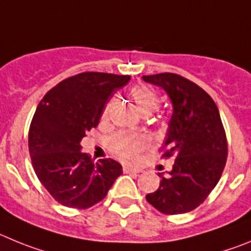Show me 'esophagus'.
<instances>
[{"label": "esophagus", "instance_id": "1", "mask_svg": "<svg viewBox=\"0 0 251 251\" xmlns=\"http://www.w3.org/2000/svg\"><path fill=\"white\" fill-rule=\"evenodd\" d=\"M123 171L125 174H139V173H141L142 170H140V169H135V168H130V166H124L123 168Z\"/></svg>", "mask_w": 251, "mask_h": 251}]
</instances>
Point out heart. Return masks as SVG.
Wrapping results in <instances>:
<instances>
[{
    "label": "heart",
    "instance_id": "1",
    "mask_svg": "<svg viewBox=\"0 0 251 251\" xmlns=\"http://www.w3.org/2000/svg\"><path fill=\"white\" fill-rule=\"evenodd\" d=\"M130 95L142 114L150 115L159 109L161 99L152 87L146 86V85H136L131 89ZM112 103H114V100L110 101L102 110V114H101L102 120H106L109 116ZM107 146L115 156L120 160L126 162H134L139 157V153L149 146V140L141 134H135L128 131H117L116 134L110 136Z\"/></svg>",
    "mask_w": 251,
    "mask_h": 251
}]
</instances>
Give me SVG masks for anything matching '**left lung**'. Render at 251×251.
<instances>
[{
	"label": "left lung",
	"instance_id": "obj_1",
	"mask_svg": "<svg viewBox=\"0 0 251 251\" xmlns=\"http://www.w3.org/2000/svg\"><path fill=\"white\" fill-rule=\"evenodd\" d=\"M162 87L173 102L162 157H175L146 200L165 215L189 213L205 201L219 182L227 157V140L218 106L205 90L176 74L142 76Z\"/></svg>",
	"mask_w": 251,
	"mask_h": 251
}]
</instances>
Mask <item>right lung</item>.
Here are the masks:
<instances>
[{"mask_svg": "<svg viewBox=\"0 0 251 251\" xmlns=\"http://www.w3.org/2000/svg\"><path fill=\"white\" fill-rule=\"evenodd\" d=\"M128 75L82 72L58 82L37 105L28 131L33 170L61 205L89 209L107 195L123 168L112 159L95 162L80 142L96 127L103 106Z\"/></svg>", "mask_w": 251, "mask_h": 251, "instance_id": "add662e5", "label": "right lung"}]
</instances>
